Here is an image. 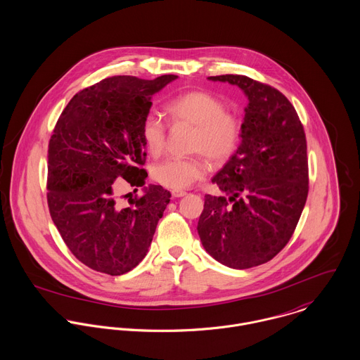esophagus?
I'll return each mask as SVG.
<instances>
[{"mask_svg":"<svg viewBox=\"0 0 360 360\" xmlns=\"http://www.w3.org/2000/svg\"><path fill=\"white\" fill-rule=\"evenodd\" d=\"M187 193L186 191H181V190H173L172 191V195L174 197V198H180V197H184Z\"/></svg>","mask_w":360,"mask_h":360,"instance_id":"obj_1","label":"esophagus"}]
</instances>
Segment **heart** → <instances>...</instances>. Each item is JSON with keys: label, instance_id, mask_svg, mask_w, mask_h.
<instances>
[{"label": "heart", "instance_id": "b5f03b06", "mask_svg": "<svg viewBox=\"0 0 360 360\" xmlns=\"http://www.w3.org/2000/svg\"><path fill=\"white\" fill-rule=\"evenodd\" d=\"M165 113L172 126H194L190 141L191 153L186 158H169L156 163L151 174L158 184L170 190H183L202 179L207 170L204 153L210 162H227L238 150L243 133L241 120L227 110L226 103L207 91L183 93L165 105ZM141 136L151 155L160 154L166 146V124L155 113L144 117Z\"/></svg>", "mask_w": 360, "mask_h": 360}]
</instances>
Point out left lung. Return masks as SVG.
<instances>
[{
  "mask_svg": "<svg viewBox=\"0 0 360 360\" xmlns=\"http://www.w3.org/2000/svg\"><path fill=\"white\" fill-rule=\"evenodd\" d=\"M248 97L241 146L212 183L227 197L205 195L198 234L206 252L233 269L276 257L292 237L309 193L307 136L277 89L243 75L210 76Z\"/></svg>",
  "mask_w": 360,
  "mask_h": 360,
  "instance_id": "8db88e82",
  "label": "left lung"
}]
</instances>
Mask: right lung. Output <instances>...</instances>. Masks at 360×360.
Segmentation results:
<instances>
[{"label": "right lung", "mask_w": 360, "mask_h": 360, "mask_svg": "<svg viewBox=\"0 0 360 360\" xmlns=\"http://www.w3.org/2000/svg\"><path fill=\"white\" fill-rule=\"evenodd\" d=\"M113 76L79 91L62 110L49 144L47 202L70 252L87 267L120 276L148 252L170 201L162 186L144 195H116L120 183L146 184L141 124L155 93L174 80Z\"/></svg>", "instance_id": "add662e5"}]
</instances>
